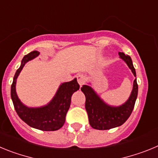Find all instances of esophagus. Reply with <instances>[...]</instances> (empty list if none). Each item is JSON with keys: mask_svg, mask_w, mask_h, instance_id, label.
<instances>
[{"mask_svg": "<svg viewBox=\"0 0 158 158\" xmlns=\"http://www.w3.org/2000/svg\"><path fill=\"white\" fill-rule=\"evenodd\" d=\"M76 78H77L78 83H79L80 86H82V85H83V83H84V82H85L84 76H82V75H81V74H79V75L76 76Z\"/></svg>", "mask_w": 158, "mask_h": 158, "instance_id": "obj_1", "label": "esophagus"}]
</instances>
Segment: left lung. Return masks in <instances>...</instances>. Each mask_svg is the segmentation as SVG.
<instances>
[{
  "label": "left lung",
  "instance_id": "1",
  "mask_svg": "<svg viewBox=\"0 0 158 158\" xmlns=\"http://www.w3.org/2000/svg\"><path fill=\"white\" fill-rule=\"evenodd\" d=\"M119 56L124 60L136 77L135 69L132 64L131 58L120 52H119ZM81 90L86 97L85 108L87 112L89 125L97 130H109L122 125L131 116L138 96V84L135 79L129 98L120 106H112L106 104L94 89L88 85H83Z\"/></svg>",
  "mask_w": 158,
  "mask_h": 158
}]
</instances>
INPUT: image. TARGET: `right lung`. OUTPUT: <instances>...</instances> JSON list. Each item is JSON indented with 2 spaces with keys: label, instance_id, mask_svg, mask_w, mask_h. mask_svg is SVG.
Wrapping results in <instances>:
<instances>
[{
  "label": "right lung",
  "instance_id": "add662e5",
  "mask_svg": "<svg viewBox=\"0 0 158 158\" xmlns=\"http://www.w3.org/2000/svg\"><path fill=\"white\" fill-rule=\"evenodd\" d=\"M39 53L36 50L32 51L23 58L20 67L14 76L11 86V98L18 116L30 127L42 131H56L64 123L72 96L79 89V85L76 79L60 84L53 98L46 106L31 108L23 105L15 91L16 79L27 62L38 56Z\"/></svg>",
  "mask_w": 158,
  "mask_h": 158
}]
</instances>
